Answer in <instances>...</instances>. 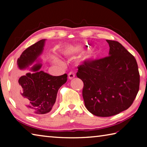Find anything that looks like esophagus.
<instances>
[{
    "label": "esophagus",
    "instance_id": "esophagus-1",
    "mask_svg": "<svg viewBox=\"0 0 147 147\" xmlns=\"http://www.w3.org/2000/svg\"><path fill=\"white\" fill-rule=\"evenodd\" d=\"M68 76H69V78L70 80H72V79H73L74 77H75V74L73 73V72H71V73H69Z\"/></svg>",
    "mask_w": 147,
    "mask_h": 147
}]
</instances>
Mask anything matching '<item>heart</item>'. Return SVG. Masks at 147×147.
Returning <instances> with one entry per match:
<instances>
[{
	"label": "heart",
	"instance_id": "1",
	"mask_svg": "<svg viewBox=\"0 0 147 147\" xmlns=\"http://www.w3.org/2000/svg\"><path fill=\"white\" fill-rule=\"evenodd\" d=\"M59 51L60 53L63 54L65 56H69L71 55V54L78 53V52L81 51L82 49V47L79 45H62L59 46ZM91 58V55H88L86 56V58ZM56 60L58 61V59L56 58Z\"/></svg>",
	"mask_w": 147,
	"mask_h": 147
}]
</instances>
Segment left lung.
Segmentation results:
<instances>
[{
    "label": "left lung",
    "mask_w": 147,
    "mask_h": 147,
    "mask_svg": "<svg viewBox=\"0 0 147 147\" xmlns=\"http://www.w3.org/2000/svg\"><path fill=\"white\" fill-rule=\"evenodd\" d=\"M106 41L109 56L84 61L76 73L84 82L86 108L98 117H110L127 109L136 97L140 82L136 58L119 42Z\"/></svg>",
    "instance_id": "1"
}]
</instances>
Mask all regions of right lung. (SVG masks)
Returning a JSON list of instances; mask_svg holds the SVG:
<instances>
[{
	"mask_svg": "<svg viewBox=\"0 0 147 147\" xmlns=\"http://www.w3.org/2000/svg\"><path fill=\"white\" fill-rule=\"evenodd\" d=\"M46 39H41L23 52L17 59L19 70L28 68L32 72L23 74L14 81L13 93L17 104L24 111L36 116H42L53 109L59 88L67 80V74L52 76L41 71V63L39 56L43 53Z\"/></svg>",
	"mask_w": 147,
	"mask_h": 147,
	"instance_id": "add662e5",
	"label": "right lung"
}]
</instances>
